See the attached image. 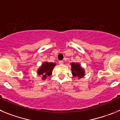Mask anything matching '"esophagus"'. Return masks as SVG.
<instances>
[{
	"label": "esophagus",
	"mask_w": 120,
	"mask_h": 120,
	"mask_svg": "<svg viewBox=\"0 0 120 120\" xmlns=\"http://www.w3.org/2000/svg\"><path fill=\"white\" fill-rule=\"evenodd\" d=\"M63 63H64L63 61H59V64H61H61H62Z\"/></svg>",
	"instance_id": "esophagus-1"
}]
</instances>
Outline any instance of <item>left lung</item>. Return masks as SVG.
I'll list each match as a JSON object with an SVG mask.
<instances>
[{"instance_id": "1", "label": "left lung", "mask_w": 120, "mask_h": 120, "mask_svg": "<svg viewBox=\"0 0 120 120\" xmlns=\"http://www.w3.org/2000/svg\"><path fill=\"white\" fill-rule=\"evenodd\" d=\"M71 70L73 77H77L78 79H80L85 76V69L82 67L81 65L79 63L71 62Z\"/></svg>"}]
</instances>
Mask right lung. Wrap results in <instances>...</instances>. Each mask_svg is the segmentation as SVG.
<instances>
[{
	"mask_svg": "<svg viewBox=\"0 0 120 120\" xmlns=\"http://www.w3.org/2000/svg\"><path fill=\"white\" fill-rule=\"evenodd\" d=\"M56 65L54 62H48L47 61L43 62L37 70V74L42 76V80H45L47 76L52 74V70Z\"/></svg>",
	"mask_w": 120,
	"mask_h": 120,
	"instance_id": "right-lung-1",
	"label": "right lung"
}]
</instances>
